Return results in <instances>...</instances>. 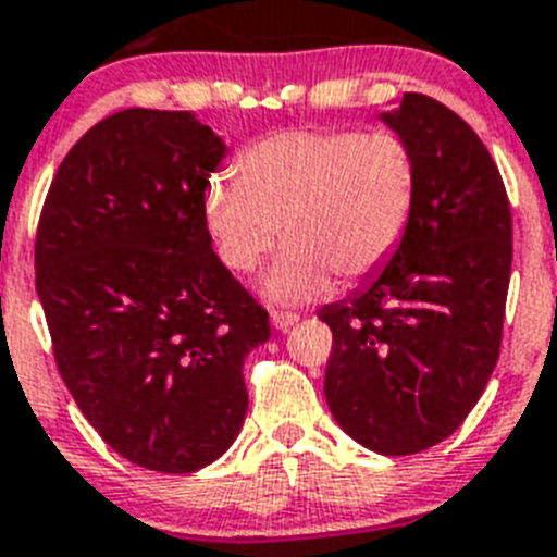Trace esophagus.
<instances>
[{"label":"esophagus","instance_id":"1","mask_svg":"<svg viewBox=\"0 0 557 557\" xmlns=\"http://www.w3.org/2000/svg\"><path fill=\"white\" fill-rule=\"evenodd\" d=\"M299 322V313H292V311H272V325L277 327V331H292L294 325Z\"/></svg>","mask_w":557,"mask_h":557}]
</instances>
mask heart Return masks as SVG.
<instances>
[{
	"label": "heart",
	"instance_id": "heart-1",
	"mask_svg": "<svg viewBox=\"0 0 557 557\" xmlns=\"http://www.w3.org/2000/svg\"><path fill=\"white\" fill-rule=\"evenodd\" d=\"M418 190V159L400 134L288 128L249 145L238 178H212L201 212L235 274L258 272L283 238L263 294L302 306L331 292L333 274L359 283L379 272L412 226Z\"/></svg>",
	"mask_w": 557,
	"mask_h": 557
}]
</instances>
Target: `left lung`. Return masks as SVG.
<instances>
[{
  "mask_svg": "<svg viewBox=\"0 0 557 557\" xmlns=\"http://www.w3.org/2000/svg\"><path fill=\"white\" fill-rule=\"evenodd\" d=\"M412 145L418 207L364 288L319 311L333 331L325 398L370 451L404 457L462 425L499 361L512 219L499 168L466 120L406 91L381 114Z\"/></svg>",
  "mask_w": 557,
  "mask_h": 557,
  "instance_id": "1",
  "label": "left lung"
}]
</instances>
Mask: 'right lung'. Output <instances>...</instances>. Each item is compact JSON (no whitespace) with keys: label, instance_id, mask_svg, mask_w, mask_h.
<instances>
[{"label":"right lung","instance_id":"obj_1","mask_svg":"<svg viewBox=\"0 0 557 557\" xmlns=\"http://www.w3.org/2000/svg\"><path fill=\"white\" fill-rule=\"evenodd\" d=\"M226 145L190 111L125 109L72 145L38 219L36 292L66 389L120 457L193 473L238 437L269 313L212 251Z\"/></svg>","mask_w":557,"mask_h":557}]
</instances>
